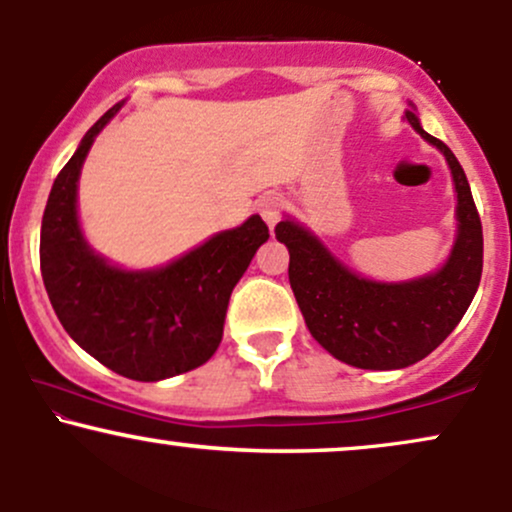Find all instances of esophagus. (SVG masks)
Segmentation results:
<instances>
[{
  "label": "esophagus",
  "instance_id": "esophagus-1",
  "mask_svg": "<svg viewBox=\"0 0 512 512\" xmlns=\"http://www.w3.org/2000/svg\"><path fill=\"white\" fill-rule=\"evenodd\" d=\"M281 207H284V204H281V197L276 195H264L260 197V202H257V211H260V216L269 228H274L276 223H279Z\"/></svg>",
  "mask_w": 512,
  "mask_h": 512
}]
</instances>
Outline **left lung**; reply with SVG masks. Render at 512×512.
<instances>
[{"label":"left lung","instance_id":"obj_1","mask_svg":"<svg viewBox=\"0 0 512 512\" xmlns=\"http://www.w3.org/2000/svg\"><path fill=\"white\" fill-rule=\"evenodd\" d=\"M407 122L443 151L457 192V240L436 274L402 284H378L344 267L313 233L296 221L276 223L289 248V281L305 325L339 361L368 370L407 368L448 339L479 289L484 233L467 175L440 139L424 132L419 117Z\"/></svg>","mask_w":512,"mask_h":512}]
</instances>
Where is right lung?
Returning <instances> with one entry per match:
<instances>
[{"label": "right lung", "instance_id": "1", "mask_svg": "<svg viewBox=\"0 0 512 512\" xmlns=\"http://www.w3.org/2000/svg\"><path fill=\"white\" fill-rule=\"evenodd\" d=\"M105 113L60 170L40 226V272L62 327L81 349L125 378L154 383L207 363L219 349L228 298L269 228L250 216L180 260L125 272L96 255L76 216V182Z\"/></svg>", "mask_w": 512, "mask_h": 512}]
</instances>
